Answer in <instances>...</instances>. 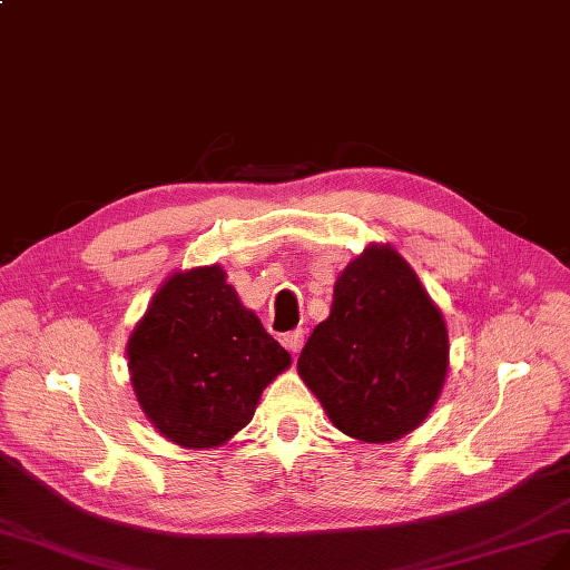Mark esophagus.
<instances>
[{
  "mask_svg": "<svg viewBox=\"0 0 570 570\" xmlns=\"http://www.w3.org/2000/svg\"><path fill=\"white\" fill-rule=\"evenodd\" d=\"M281 344H283L287 351L297 353V351L302 348V344H304V330H302V327H297V330H289V332H285V335L281 337Z\"/></svg>",
  "mask_w": 570,
  "mask_h": 570,
  "instance_id": "obj_1",
  "label": "esophagus"
}]
</instances>
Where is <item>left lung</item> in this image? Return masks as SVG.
<instances>
[{
    "label": "left lung",
    "mask_w": 570,
    "mask_h": 570,
    "mask_svg": "<svg viewBox=\"0 0 570 570\" xmlns=\"http://www.w3.org/2000/svg\"><path fill=\"white\" fill-rule=\"evenodd\" d=\"M448 351L445 321L417 273L394 247L370 245L340 273L297 370L346 436L389 443L439 401Z\"/></svg>",
    "instance_id": "obj_1"
}]
</instances>
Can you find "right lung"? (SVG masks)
Segmentation results:
<instances>
[{
	"label": "right lung",
	"mask_w": 570,
	"mask_h": 570,
	"mask_svg": "<svg viewBox=\"0 0 570 570\" xmlns=\"http://www.w3.org/2000/svg\"><path fill=\"white\" fill-rule=\"evenodd\" d=\"M127 358L148 422L188 450L238 434L262 391L292 363L217 264L163 283L131 332Z\"/></svg>",
	"instance_id": "1"
}]
</instances>
